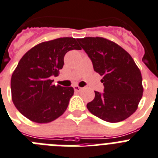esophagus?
I'll return each instance as SVG.
<instances>
[{"mask_svg": "<svg viewBox=\"0 0 158 158\" xmlns=\"http://www.w3.org/2000/svg\"><path fill=\"white\" fill-rule=\"evenodd\" d=\"M73 89H74V90L76 91V92H80L81 90L82 89L81 87H80V86H78V85L73 86Z\"/></svg>", "mask_w": 158, "mask_h": 158, "instance_id": "esophagus-1", "label": "esophagus"}]
</instances>
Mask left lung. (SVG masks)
Instances as JSON below:
<instances>
[{
  "label": "left lung",
  "instance_id": "1",
  "mask_svg": "<svg viewBox=\"0 0 158 158\" xmlns=\"http://www.w3.org/2000/svg\"><path fill=\"white\" fill-rule=\"evenodd\" d=\"M89 56L96 72L103 77L104 93L95 91L89 111L108 122L124 121L137 110L143 95L141 71L129 52L104 37L77 39Z\"/></svg>",
  "mask_w": 158,
  "mask_h": 158
}]
</instances>
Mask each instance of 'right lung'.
Segmentation results:
<instances>
[{
	"instance_id": "add662e5",
	"label": "right lung",
	"mask_w": 158,
	"mask_h": 158,
	"mask_svg": "<svg viewBox=\"0 0 158 158\" xmlns=\"http://www.w3.org/2000/svg\"><path fill=\"white\" fill-rule=\"evenodd\" d=\"M81 50L73 37L44 41L29 49L19 61L11 77L12 100L18 111L36 123H48L65 112L74 94L73 87L52 85L59 75L64 56Z\"/></svg>"
}]
</instances>
